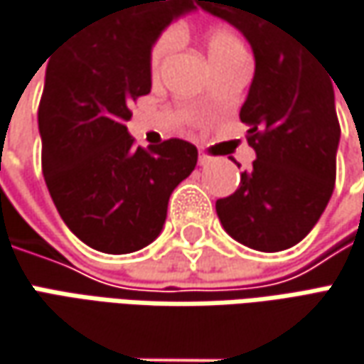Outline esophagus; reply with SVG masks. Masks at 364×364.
Segmentation results:
<instances>
[{
  "instance_id": "obj_1",
  "label": "esophagus",
  "mask_w": 364,
  "mask_h": 364,
  "mask_svg": "<svg viewBox=\"0 0 364 364\" xmlns=\"http://www.w3.org/2000/svg\"><path fill=\"white\" fill-rule=\"evenodd\" d=\"M212 161H213V156H210V154H205V152H201V154H199V165L201 166L210 165Z\"/></svg>"
}]
</instances>
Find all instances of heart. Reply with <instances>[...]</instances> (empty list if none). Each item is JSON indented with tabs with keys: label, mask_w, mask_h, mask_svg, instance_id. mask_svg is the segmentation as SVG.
<instances>
[{
	"label": "heart",
	"mask_w": 364,
	"mask_h": 364,
	"mask_svg": "<svg viewBox=\"0 0 364 364\" xmlns=\"http://www.w3.org/2000/svg\"><path fill=\"white\" fill-rule=\"evenodd\" d=\"M179 30L177 28H166L165 32L159 34V38L154 40L151 48V73L152 75H159L163 71V67L166 65L168 56L173 55L179 46ZM208 53H210V58L212 63H218V60H226V58H232L236 55H242L245 53V46L240 38L226 28V26H215L208 32Z\"/></svg>",
	"instance_id": "obj_1"
}]
</instances>
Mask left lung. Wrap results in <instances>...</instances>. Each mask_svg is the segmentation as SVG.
<instances>
[{"mask_svg":"<svg viewBox=\"0 0 364 364\" xmlns=\"http://www.w3.org/2000/svg\"><path fill=\"white\" fill-rule=\"evenodd\" d=\"M238 28L255 55L240 119L257 152L238 189L215 201L240 245L277 252L304 240L334 191L340 124L322 60L285 24L275 0H196ZM240 166V165H238Z\"/></svg>","mask_w":364,"mask_h":364,"instance_id":"left-lung-1","label":"left lung"}]
</instances>
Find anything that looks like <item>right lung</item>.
<instances>
[{
	"instance_id": "obj_1",
	"label": "right lung",
	"mask_w": 364,
	"mask_h": 364,
	"mask_svg": "<svg viewBox=\"0 0 364 364\" xmlns=\"http://www.w3.org/2000/svg\"><path fill=\"white\" fill-rule=\"evenodd\" d=\"M46 65L38 130L42 173L63 222L105 255H128L161 234L173 189L198 165L191 142L134 146L126 122L151 93V48L196 0H112Z\"/></svg>"
}]
</instances>
